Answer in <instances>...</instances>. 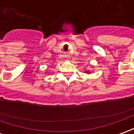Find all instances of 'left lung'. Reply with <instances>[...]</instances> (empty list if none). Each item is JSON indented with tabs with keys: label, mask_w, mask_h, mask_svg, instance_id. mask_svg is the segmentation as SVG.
<instances>
[{
	"label": "left lung",
	"mask_w": 134,
	"mask_h": 134,
	"mask_svg": "<svg viewBox=\"0 0 134 134\" xmlns=\"http://www.w3.org/2000/svg\"><path fill=\"white\" fill-rule=\"evenodd\" d=\"M86 72H87V73H90V72H88V71H86Z\"/></svg>",
	"instance_id": "8db88e82"
}]
</instances>
